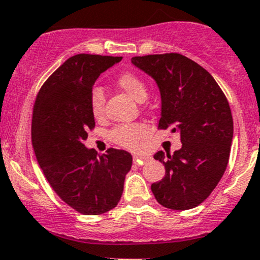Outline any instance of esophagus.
Returning a JSON list of instances; mask_svg holds the SVG:
<instances>
[{"label":"esophagus","instance_id":"34e87169","mask_svg":"<svg viewBox=\"0 0 260 260\" xmlns=\"http://www.w3.org/2000/svg\"><path fill=\"white\" fill-rule=\"evenodd\" d=\"M151 159H152L151 155H147V154H135L134 155V161L137 164H143Z\"/></svg>","mask_w":260,"mask_h":260}]
</instances>
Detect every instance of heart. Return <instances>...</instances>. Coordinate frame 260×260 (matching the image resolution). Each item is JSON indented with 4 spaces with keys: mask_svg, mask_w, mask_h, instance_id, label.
Instances as JSON below:
<instances>
[{
    "mask_svg": "<svg viewBox=\"0 0 260 260\" xmlns=\"http://www.w3.org/2000/svg\"><path fill=\"white\" fill-rule=\"evenodd\" d=\"M118 86L124 90L137 102H145L148 97V88L146 82L134 73H123L117 80ZM90 109L94 118H101L105 112V94L102 88L94 87L90 93ZM149 127L146 124H121L111 131V139L118 146L124 148L135 149L141 140L148 135Z\"/></svg>",
    "mask_w": 260,
    "mask_h": 260,
    "instance_id": "heart-1",
    "label": "heart"
}]
</instances>
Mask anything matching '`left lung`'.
Instances as JSON below:
<instances>
[{
  "label": "left lung",
  "instance_id": "1",
  "mask_svg": "<svg viewBox=\"0 0 260 260\" xmlns=\"http://www.w3.org/2000/svg\"><path fill=\"white\" fill-rule=\"evenodd\" d=\"M131 62L159 87L158 129L176 131L182 143L174 154H154L166 176L151 190L166 208H194L212 193L229 163L234 121L226 96L203 67L180 53L134 57Z\"/></svg>",
  "mask_w": 260,
  "mask_h": 260
}]
</instances>
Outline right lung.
<instances>
[{"label":"right lung","instance_id":"obj_1","mask_svg":"<svg viewBox=\"0 0 260 260\" xmlns=\"http://www.w3.org/2000/svg\"><path fill=\"white\" fill-rule=\"evenodd\" d=\"M121 57L76 54L40 88L32 109L31 141L48 184L63 202L85 215L108 212L120 201L133 157L123 149L106 154L85 147L94 127L90 93L101 73Z\"/></svg>","mask_w":260,"mask_h":260}]
</instances>
